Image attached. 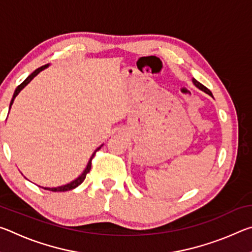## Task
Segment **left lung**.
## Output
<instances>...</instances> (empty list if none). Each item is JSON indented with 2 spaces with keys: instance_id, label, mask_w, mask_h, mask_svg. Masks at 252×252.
I'll list each match as a JSON object with an SVG mask.
<instances>
[{
  "instance_id": "8db88e82",
  "label": "left lung",
  "mask_w": 252,
  "mask_h": 252,
  "mask_svg": "<svg viewBox=\"0 0 252 252\" xmlns=\"http://www.w3.org/2000/svg\"><path fill=\"white\" fill-rule=\"evenodd\" d=\"M192 82H193V84L195 85V87H197V88H199V89H200V90L203 91V92H206V93H208L209 95H211V96H212V93H211V91L209 90L208 88L204 87L203 84H201V83H200V82H198V81L195 80V79H192Z\"/></svg>"
}]
</instances>
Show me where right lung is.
I'll return each mask as SVG.
<instances>
[{
  "label": "right lung",
  "instance_id": "1",
  "mask_svg": "<svg viewBox=\"0 0 252 252\" xmlns=\"http://www.w3.org/2000/svg\"><path fill=\"white\" fill-rule=\"evenodd\" d=\"M49 66V64H45V65H43V66H41V67H39V69H36L35 71L33 72V73H31L30 74L27 79H25L22 83H21L18 88L15 89V91H14V94H13V97H12V100H11V103H10V109H11V105L13 104V101H14V99H15V96L19 94L20 93V91L22 90V89L25 87V85L27 84H29V82L30 81H31L34 76L35 75H37L40 73V72L42 71V70H44L45 67H48ZM102 147V146H101ZM101 147L100 148H97L96 150L93 152V155H92V157L90 158V161H89V163H88V165H87V168H85V170L83 171V173L81 174V176L79 177V178H76L75 180H73L72 182H70V183H67V185H64V186H61V187H57V188H43V189H46V190H50V191H54V192H61V191H63V192H64V191H69V190H72V189H74V188H76L78 186H80L81 183H82L83 181H84V179H85V177H87V174L90 172V170H91V164H92V159H93V157L95 156V152L97 151V150H100L101 149Z\"/></svg>",
  "mask_w": 252,
  "mask_h": 252
}]
</instances>
